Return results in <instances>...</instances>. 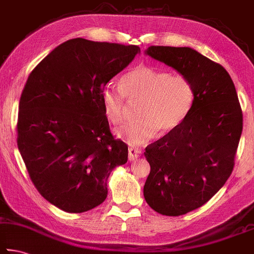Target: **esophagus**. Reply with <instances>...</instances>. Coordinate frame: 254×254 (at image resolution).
<instances>
[{"label":"esophagus","instance_id":"esophagus-1","mask_svg":"<svg viewBox=\"0 0 254 254\" xmlns=\"http://www.w3.org/2000/svg\"><path fill=\"white\" fill-rule=\"evenodd\" d=\"M141 154L142 152L139 149H135V147H130V149H128V160L130 161H134L137 158H140Z\"/></svg>","mask_w":254,"mask_h":254}]
</instances>
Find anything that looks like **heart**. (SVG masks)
<instances>
[{
  "label": "heart",
  "instance_id": "heart-1",
  "mask_svg": "<svg viewBox=\"0 0 254 254\" xmlns=\"http://www.w3.org/2000/svg\"><path fill=\"white\" fill-rule=\"evenodd\" d=\"M120 86H105L101 93L103 113L119 126L126 119V101L140 102L139 120L119 128L117 134L131 144H143L156 132H172L187 119L194 103V86L189 77L171 74L149 65H139L126 73Z\"/></svg>",
  "mask_w": 254,
  "mask_h": 254
}]
</instances>
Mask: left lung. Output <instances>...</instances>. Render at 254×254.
Masks as SVG:
<instances>
[{
	"label": "left lung",
	"mask_w": 254,
	"mask_h": 254,
	"mask_svg": "<svg viewBox=\"0 0 254 254\" xmlns=\"http://www.w3.org/2000/svg\"><path fill=\"white\" fill-rule=\"evenodd\" d=\"M151 58L190 79L194 103L172 132L145 147L151 171L143 193L160 214L178 216L206 203L230 178L243 114L227 70L191 48L152 45Z\"/></svg>",
	"instance_id": "8db88e82"
}]
</instances>
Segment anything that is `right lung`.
<instances>
[{"instance_id":"1","label":"right lung","mask_w":254,"mask_h":254,"mask_svg":"<svg viewBox=\"0 0 254 254\" xmlns=\"http://www.w3.org/2000/svg\"><path fill=\"white\" fill-rule=\"evenodd\" d=\"M137 45L72 39L30 73L22 91L17 146L32 183L68 213L100 205L112 170L127 163L101 104L107 83L132 62Z\"/></svg>"}]
</instances>
